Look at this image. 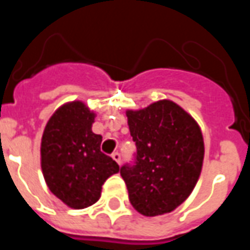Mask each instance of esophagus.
I'll return each mask as SVG.
<instances>
[{
	"instance_id": "esophagus-1",
	"label": "esophagus",
	"mask_w": 250,
	"mask_h": 250,
	"mask_svg": "<svg viewBox=\"0 0 250 250\" xmlns=\"http://www.w3.org/2000/svg\"><path fill=\"white\" fill-rule=\"evenodd\" d=\"M112 159H114L118 165H120V162H122V155H120L119 152H114V154H112Z\"/></svg>"
}]
</instances>
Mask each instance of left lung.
I'll use <instances>...</instances> for the list:
<instances>
[{"label": "left lung", "mask_w": 250, "mask_h": 250, "mask_svg": "<svg viewBox=\"0 0 250 250\" xmlns=\"http://www.w3.org/2000/svg\"><path fill=\"white\" fill-rule=\"evenodd\" d=\"M125 115L136 158L134 166L120 168V175L131 205L146 217L171 213L188 198L201 175L205 155L201 127L168 99L127 109Z\"/></svg>", "instance_id": "obj_1"}]
</instances>
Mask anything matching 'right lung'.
I'll return each instance as SVG.
<instances>
[{"instance_id": "1", "label": "right lung", "mask_w": 250, "mask_h": 250, "mask_svg": "<svg viewBox=\"0 0 250 250\" xmlns=\"http://www.w3.org/2000/svg\"><path fill=\"white\" fill-rule=\"evenodd\" d=\"M95 118L84 102H68L53 112L41 138L46 186L71 209L96 204L104 182L119 173L118 163L100 151L103 138L92 131Z\"/></svg>"}]
</instances>
